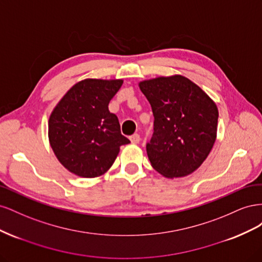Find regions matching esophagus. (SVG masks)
<instances>
[{
  "mask_svg": "<svg viewBox=\"0 0 262 262\" xmlns=\"http://www.w3.org/2000/svg\"><path fill=\"white\" fill-rule=\"evenodd\" d=\"M129 139H130V141H131V143H133V144H137V143H139L140 140H141V138H140V136H139L138 133H136V134H132L131 137H129Z\"/></svg>",
  "mask_w": 262,
  "mask_h": 262,
  "instance_id": "1",
  "label": "esophagus"
}]
</instances>
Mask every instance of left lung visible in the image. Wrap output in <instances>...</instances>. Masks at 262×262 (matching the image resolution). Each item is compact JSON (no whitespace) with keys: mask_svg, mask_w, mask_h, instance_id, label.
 <instances>
[{"mask_svg":"<svg viewBox=\"0 0 262 262\" xmlns=\"http://www.w3.org/2000/svg\"><path fill=\"white\" fill-rule=\"evenodd\" d=\"M154 116L146 143L150 165L167 178L185 177L201 166L216 139L219 110L199 86L173 75L141 82Z\"/></svg>","mask_w":262,"mask_h":262,"instance_id":"1","label":"left lung"}]
</instances>
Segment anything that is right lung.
Segmentation results:
<instances>
[{
	"label": "right lung",
	"instance_id": "1",
	"mask_svg": "<svg viewBox=\"0 0 262 262\" xmlns=\"http://www.w3.org/2000/svg\"><path fill=\"white\" fill-rule=\"evenodd\" d=\"M122 80L78 82L53 109L49 140L55 156L75 175L94 178L112 167L120 146L130 140L121 134L118 117L109 112L110 100Z\"/></svg>",
	"mask_w": 262,
	"mask_h": 262
}]
</instances>
